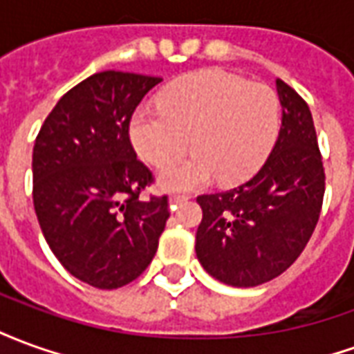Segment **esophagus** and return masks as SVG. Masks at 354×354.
I'll list each match as a JSON object with an SVG mask.
<instances>
[{"mask_svg":"<svg viewBox=\"0 0 354 354\" xmlns=\"http://www.w3.org/2000/svg\"><path fill=\"white\" fill-rule=\"evenodd\" d=\"M187 199H189L187 195H172V197H170V205L176 208V205H182V203H185Z\"/></svg>","mask_w":354,"mask_h":354,"instance_id":"1","label":"esophagus"}]
</instances>
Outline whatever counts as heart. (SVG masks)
Here are the masks:
<instances>
[{"label": "heart", "instance_id": "b5f03b06", "mask_svg": "<svg viewBox=\"0 0 354 354\" xmlns=\"http://www.w3.org/2000/svg\"><path fill=\"white\" fill-rule=\"evenodd\" d=\"M281 129V104L271 87L223 70H203L172 83L161 108H140L132 144L146 161L165 167L192 140L193 157L161 172L167 189H192L216 176L239 184L260 169Z\"/></svg>", "mask_w": 354, "mask_h": 354}]
</instances>
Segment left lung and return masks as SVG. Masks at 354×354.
I'll use <instances>...</instances> for the list:
<instances>
[{
  "label": "left lung",
  "instance_id": "left-lung-1",
  "mask_svg": "<svg viewBox=\"0 0 354 354\" xmlns=\"http://www.w3.org/2000/svg\"><path fill=\"white\" fill-rule=\"evenodd\" d=\"M277 91L282 124L263 167L233 189L197 197V258L208 274L237 288L271 281L299 258L324 199L326 174L311 109L282 80Z\"/></svg>",
  "mask_w": 354,
  "mask_h": 354
}]
</instances>
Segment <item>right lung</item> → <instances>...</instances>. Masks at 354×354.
Segmentation results:
<instances>
[{
  "label": "right lung",
  "mask_w": 354,
  "mask_h": 354,
  "mask_svg": "<svg viewBox=\"0 0 354 354\" xmlns=\"http://www.w3.org/2000/svg\"><path fill=\"white\" fill-rule=\"evenodd\" d=\"M159 77L94 73L58 100L34 144V208L47 245L94 288L132 282L151 263L169 197L142 192L153 172L136 157L129 127Z\"/></svg>",
  "instance_id": "1"
}]
</instances>
